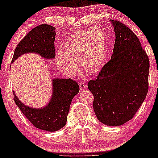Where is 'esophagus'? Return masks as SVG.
I'll list each match as a JSON object with an SVG mask.
<instances>
[{"label": "esophagus", "mask_w": 158, "mask_h": 158, "mask_svg": "<svg viewBox=\"0 0 158 158\" xmlns=\"http://www.w3.org/2000/svg\"><path fill=\"white\" fill-rule=\"evenodd\" d=\"M79 87H80L81 91H84L86 89L87 85H85V83H84V82H80V83H79Z\"/></svg>", "instance_id": "obj_1"}]
</instances>
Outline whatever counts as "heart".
Wrapping results in <instances>:
<instances>
[{
	"mask_svg": "<svg viewBox=\"0 0 158 158\" xmlns=\"http://www.w3.org/2000/svg\"><path fill=\"white\" fill-rule=\"evenodd\" d=\"M106 56V33L99 28H92L72 35L63 46V52H56V60L58 66L68 74L73 75L77 71L75 60H78L85 71L95 73L103 66Z\"/></svg>",
	"mask_w": 158,
	"mask_h": 158,
	"instance_id": "heart-1",
	"label": "heart"
}]
</instances>
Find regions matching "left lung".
<instances>
[{
  "label": "left lung",
  "mask_w": 158,
  "mask_h": 158,
  "mask_svg": "<svg viewBox=\"0 0 158 158\" xmlns=\"http://www.w3.org/2000/svg\"><path fill=\"white\" fill-rule=\"evenodd\" d=\"M115 33L111 60L88 88L100 122L122 125L134 117L148 90L149 59L136 35L118 20H111Z\"/></svg>",
  "instance_id": "1"
}]
</instances>
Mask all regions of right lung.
Instances as JSON below:
<instances>
[{"label":"right lung","instance_id":"right-lung-1","mask_svg":"<svg viewBox=\"0 0 158 158\" xmlns=\"http://www.w3.org/2000/svg\"><path fill=\"white\" fill-rule=\"evenodd\" d=\"M56 28L41 24L31 30L18 44L14 52L12 63L25 53H36L47 60L55 58L54 40ZM52 93L48 104L36 109L26 106L20 101L14 92L16 105L27 118L36 128L47 131H56L66 125L72 100L79 92V87L72 79H52Z\"/></svg>","mask_w":158,"mask_h":158}]
</instances>
